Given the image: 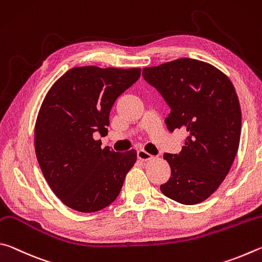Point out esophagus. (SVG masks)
<instances>
[{
  "label": "esophagus",
  "instance_id": "obj_1",
  "mask_svg": "<svg viewBox=\"0 0 262 262\" xmlns=\"http://www.w3.org/2000/svg\"><path fill=\"white\" fill-rule=\"evenodd\" d=\"M153 155H150L149 153L146 152L144 149H139L138 150V159L141 160V161H150V160H153Z\"/></svg>",
  "mask_w": 262,
  "mask_h": 262
}]
</instances>
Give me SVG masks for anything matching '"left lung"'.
<instances>
[{
	"mask_svg": "<svg viewBox=\"0 0 262 262\" xmlns=\"http://www.w3.org/2000/svg\"><path fill=\"white\" fill-rule=\"evenodd\" d=\"M143 77L171 108L169 131L187 134L180 154L163 155L171 177L160 189L177 203L199 204L222 184L239 147L242 112L235 87L217 68L193 58L144 68Z\"/></svg>",
	"mask_w": 262,
	"mask_h": 262,
	"instance_id": "1",
	"label": "left lung"
}]
</instances>
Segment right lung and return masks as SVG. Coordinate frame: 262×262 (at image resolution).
Listing matches in <instances>:
<instances>
[{
    "mask_svg": "<svg viewBox=\"0 0 262 262\" xmlns=\"http://www.w3.org/2000/svg\"><path fill=\"white\" fill-rule=\"evenodd\" d=\"M141 69L76 67L50 87L34 127L36 159L50 189L77 212L94 213L113 204L128 170L135 149L116 153L101 148L94 132H108L116 99L139 79Z\"/></svg>",
    "mask_w": 262,
    "mask_h": 262,
    "instance_id": "add662e5",
    "label": "right lung"
}]
</instances>
